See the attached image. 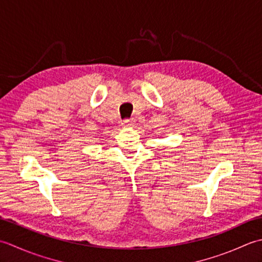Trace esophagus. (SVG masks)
Wrapping results in <instances>:
<instances>
[{
	"mask_svg": "<svg viewBox=\"0 0 262 262\" xmlns=\"http://www.w3.org/2000/svg\"><path fill=\"white\" fill-rule=\"evenodd\" d=\"M135 124H136L135 119L124 120L123 123H122V125H123V127H132V126H135Z\"/></svg>",
	"mask_w": 262,
	"mask_h": 262,
	"instance_id": "34e87169",
	"label": "esophagus"
}]
</instances>
